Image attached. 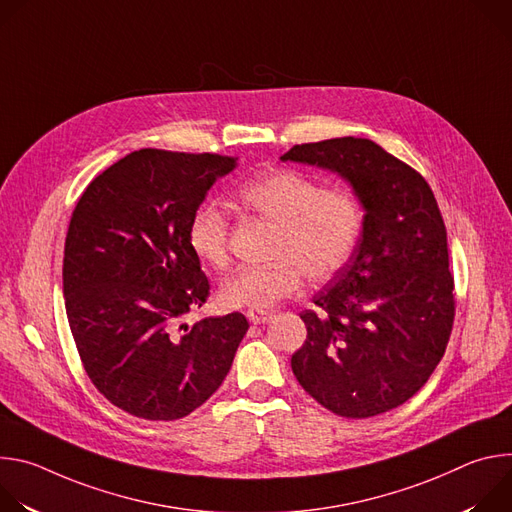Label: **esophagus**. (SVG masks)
<instances>
[{"label":"esophagus","mask_w":512,"mask_h":512,"mask_svg":"<svg viewBox=\"0 0 512 512\" xmlns=\"http://www.w3.org/2000/svg\"><path fill=\"white\" fill-rule=\"evenodd\" d=\"M271 312H263V310H247V318L251 324H265L267 320H271Z\"/></svg>","instance_id":"esophagus-1"}]
</instances>
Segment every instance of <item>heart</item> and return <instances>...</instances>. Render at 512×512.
Listing matches in <instances>:
<instances>
[{"label": "heart", "instance_id": "1", "mask_svg": "<svg viewBox=\"0 0 512 512\" xmlns=\"http://www.w3.org/2000/svg\"><path fill=\"white\" fill-rule=\"evenodd\" d=\"M237 202L279 227L269 265H247L231 273L221 287L229 308L265 310L296 294L304 275L330 281L350 261L360 231L362 206L348 188L322 184L296 170L259 174L235 192ZM192 253L214 269L229 265V214L214 202H202L188 221Z\"/></svg>", "mask_w": 512, "mask_h": 512}]
</instances>
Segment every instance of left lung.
Wrapping results in <instances>:
<instances>
[{
	"label": "left lung",
	"mask_w": 512,
	"mask_h": 512,
	"mask_svg": "<svg viewBox=\"0 0 512 512\" xmlns=\"http://www.w3.org/2000/svg\"><path fill=\"white\" fill-rule=\"evenodd\" d=\"M283 162L338 172L364 208L350 263L300 314L298 383L328 411L364 419L403 405L442 360L456 314L448 235L425 178L381 145L336 137L294 145Z\"/></svg>",
	"instance_id": "8db88e82"
}]
</instances>
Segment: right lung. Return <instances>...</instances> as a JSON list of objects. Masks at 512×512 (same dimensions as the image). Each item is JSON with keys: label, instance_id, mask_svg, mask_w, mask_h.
I'll use <instances>...</instances> for the list:
<instances>
[{"label": "right lung", "instance_id": "add662e5", "mask_svg": "<svg viewBox=\"0 0 512 512\" xmlns=\"http://www.w3.org/2000/svg\"><path fill=\"white\" fill-rule=\"evenodd\" d=\"M235 166L229 156L145 148L99 174L72 210L62 265L68 326L97 391L129 415H190L221 387L249 330L239 312L178 328L210 291L188 221Z\"/></svg>", "mask_w": 512, "mask_h": 512}]
</instances>
